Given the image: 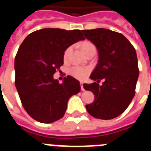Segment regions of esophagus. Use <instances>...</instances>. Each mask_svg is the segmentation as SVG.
<instances>
[{
	"label": "esophagus",
	"instance_id": "esophagus-1",
	"mask_svg": "<svg viewBox=\"0 0 151 151\" xmlns=\"http://www.w3.org/2000/svg\"><path fill=\"white\" fill-rule=\"evenodd\" d=\"M80 86H81V90L82 91H85L84 88H83V83H80Z\"/></svg>",
	"mask_w": 151,
	"mask_h": 151
}]
</instances>
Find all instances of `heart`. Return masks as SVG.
<instances>
[{"label": "heart", "instance_id": "heart-1", "mask_svg": "<svg viewBox=\"0 0 151 151\" xmlns=\"http://www.w3.org/2000/svg\"><path fill=\"white\" fill-rule=\"evenodd\" d=\"M81 50L83 52V53L85 55H86L87 54L90 53L91 52H96V47H95L94 45L90 41H83L81 43ZM71 52V47L67 48L65 50L63 54V59L64 60H66L68 59V56H69L70 52ZM89 72H90V70L88 68H86V67H80V66H74L71 67L69 69V74H71L72 77H74V78L78 79L80 80H83L87 77V76L88 75Z\"/></svg>", "mask_w": 151, "mask_h": 151}]
</instances>
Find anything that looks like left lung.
I'll use <instances>...</instances> for the list:
<instances>
[{
  "mask_svg": "<svg viewBox=\"0 0 151 151\" xmlns=\"http://www.w3.org/2000/svg\"><path fill=\"white\" fill-rule=\"evenodd\" d=\"M81 32L99 52L98 63L90 77L96 82L83 85L95 96L86 110L97 119H114L127 109L135 95L139 73L137 52L121 33L101 28ZM101 79L104 81L99 86Z\"/></svg>",
  "mask_w": 151,
  "mask_h": 151,
  "instance_id": "1",
  "label": "left lung"
}]
</instances>
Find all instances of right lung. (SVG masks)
Here are the masks:
<instances>
[{
    "mask_svg": "<svg viewBox=\"0 0 151 151\" xmlns=\"http://www.w3.org/2000/svg\"><path fill=\"white\" fill-rule=\"evenodd\" d=\"M81 31L40 29L29 34L19 47L14 59L15 87L24 109L37 122L61 119L69 98L80 92V82L74 77L67 76L60 83L53 75L63 65L65 49L85 39Z\"/></svg>",
    "mask_w": 151,
    "mask_h": 151,
    "instance_id": "add662e5",
    "label": "right lung"
}]
</instances>
